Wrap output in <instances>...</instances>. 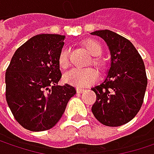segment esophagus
Segmentation results:
<instances>
[{
  "label": "esophagus",
  "mask_w": 154,
  "mask_h": 154,
  "mask_svg": "<svg viewBox=\"0 0 154 154\" xmlns=\"http://www.w3.org/2000/svg\"><path fill=\"white\" fill-rule=\"evenodd\" d=\"M85 91V89H84V88H80V87H77V92L78 94H82Z\"/></svg>",
  "instance_id": "obj_1"
}]
</instances>
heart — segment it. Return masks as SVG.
I'll return each instance as SVG.
<instances>
[{
	"label": "heart",
	"mask_w": 154,
	"mask_h": 154,
	"mask_svg": "<svg viewBox=\"0 0 154 154\" xmlns=\"http://www.w3.org/2000/svg\"><path fill=\"white\" fill-rule=\"evenodd\" d=\"M84 45L85 49L88 51V52L94 56L92 59V64L94 65L99 69H102L103 68V62L99 58V56L103 52L102 45L95 40L89 39L86 40L84 43ZM58 63L61 69H66L69 64V50L67 47H63L59 54L58 57ZM97 79V73L94 69L88 68V69H72L65 73L64 80L75 86L83 87L87 86L93 83H94Z\"/></svg>",
	"instance_id": "1"
}]
</instances>
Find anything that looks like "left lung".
I'll list each match as a JSON object with an SVG mask.
<instances>
[{
    "label": "left lung",
    "instance_id": "obj_1",
    "mask_svg": "<svg viewBox=\"0 0 154 154\" xmlns=\"http://www.w3.org/2000/svg\"><path fill=\"white\" fill-rule=\"evenodd\" d=\"M107 44L110 67L107 77L92 88L96 102L92 112L108 127H119L132 120L142 107L147 86L144 63L137 50L127 38L109 30L91 33Z\"/></svg>",
    "mask_w": 154,
    "mask_h": 154
}]
</instances>
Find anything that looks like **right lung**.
Masks as SVG:
<instances>
[{
	"label": "right lung",
	"instance_id": "add662e5",
	"mask_svg": "<svg viewBox=\"0 0 154 154\" xmlns=\"http://www.w3.org/2000/svg\"><path fill=\"white\" fill-rule=\"evenodd\" d=\"M64 39L51 34L33 36L16 51L6 70L8 105L16 120L30 131L53 128L76 94L69 84L58 85V57Z\"/></svg>",
	"mask_w": 154,
	"mask_h": 154
}]
</instances>
